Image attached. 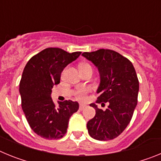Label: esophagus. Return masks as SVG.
<instances>
[{"label":"esophagus","mask_w":161,"mask_h":161,"mask_svg":"<svg viewBox=\"0 0 161 161\" xmlns=\"http://www.w3.org/2000/svg\"><path fill=\"white\" fill-rule=\"evenodd\" d=\"M85 107H86V105H85V104H80V106H79L80 110H83Z\"/></svg>","instance_id":"obj_1"}]
</instances>
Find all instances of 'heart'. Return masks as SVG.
Segmentation results:
<instances>
[{
	"mask_svg": "<svg viewBox=\"0 0 161 161\" xmlns=\"http://www.w3.org/2000/svg\"><path fill=\"white\" fill-rule=\"evenodd\" d=\"M90 66L89 64H81L80 65V68H85V67H89ZM89 88H86V87H80L76 91V96L78 99H84L85 97V94L87 93H89Z\"/></svg>",
	"mask_w": 161,
	"mask_h": 161,
	"instance_id": "b5f03b06",
	"label": "heart"
}]
</instances>
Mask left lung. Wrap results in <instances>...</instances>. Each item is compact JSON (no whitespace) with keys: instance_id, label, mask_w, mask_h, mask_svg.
Returning a JSON list of instances; mask_svg holds the SVG:
<instances>
[{"instance_id":"8db88e82","label":"left lung","mask_w":161,"mask_h":161,"mask_svg":"<svg viewBox=\"0 0 161 161\" xmlns=\"http://www.w3.org/2000/svg\"><path fill=\"white\" fill-rule=\"evenodd\" d=\"M82 55L97 68L100 74L96 102L109 103L106 110L90 104L96 114L88 122V132L97 140H110L118 137L131 120L138 102L139 80L131 62L114 51L100 49Z\"/></svg>"}]
</instances>
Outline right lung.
<instances>
[{"instance_id":"add662e5","label":"right lung","mask_w":161,"mask_h":161,"mask_svg":"<svg viewBox=\"0 0 161 161\" xmlns=\"http://www.w3.org/2000/svg\"><path fill=\"white\" fill-rule=\"evenodd\" d=\"M80 52L68 53L57 47L44 49L27 62L19 85L22 107L34 132L47 139H58L67 132L69 119L79 109L77 102L52 99V88L60 81L65 67L76 60Z\"/></svg>"}]
</instances>
